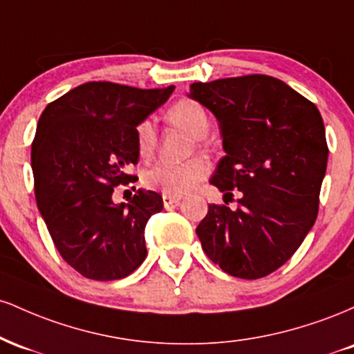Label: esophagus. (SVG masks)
I'll return each mask as SVG.
<instances>
[{"instance_id": "esophagus-1", "label": "esophagus", "mask_w": 354, "mask_h": 354, "mask_svg": "<svg viewBox=\"0 0 354 354\" xmlns=\"http://www.w3.org/2000/svg\"><path fill=\"white\" fill-rule=\"evenodd\" d=\"M181 201V196H173V194H163V203L165 208H169V206L178 205Z\"/></svg>"}]
</instances>
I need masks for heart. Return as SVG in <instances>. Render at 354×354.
I'll return each instance as SVG.
<instances>
[{"mask_svg": "<svg viewBox=\"0 0 354 354\" xmlns=\"http://www.w3.org/2000/svg\"><path fill=\"white\" fill-rule=\"evenodd\" d=\"M166 121L183 131H186L194 140H203L209 131V116L203 104L193 100H181L171 104L166 111ZM138 153L143 158L151 156L156 148V129L151 121H141L136 126ZM208 174V165L200 158L185 161L180 165L156 163L148 168L143 174V183L148 188L161 191L163 194H180L196 188Z\"/></svg>", "mask_w": 354, "mask_h": 354, "instance_id": "1", "label": "heart"}]
</instances>
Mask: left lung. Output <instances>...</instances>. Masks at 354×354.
Segmentation results:
<instances>
[{
  "mask_svg": "<svg viewBox=\"0 0 354 354\" xmlns=\"http://www.w3.org/2000/svg\"><path fill=\"white\" fill-rule=\"evenodd\" d=\"M188 96L218 120L225 156L209 183L239 208L209 205L203 250L225 273L258 279L283 266L318 214L328 145L318 108L265 75L193 83Z\"/></svg>",
  "mask_w": 354,
  "mask_h": 354,
  "instance_id": "1",
  "label": "left lung"
}]
</instances>
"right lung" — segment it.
<instances>
[{
    "instance_id": "obj_1",
    "label": "right lung",
    "mask_w": 354,
    "mask_h": 354,
    "mask_svg": "<svg viewBox=\"0 0 354 354\" xmlns=\"http://www.w3.org/2000/svg\"><path fill=\"white\" fill-rule=\"evenodd\" d=\"M173 89L91 81L39 116L31 146L36 203L56 250L84 278L121 279L145 261V226L163 198L138 189L128 203H115L113 188L135 183L126 169L140 158L136 126Z\"/></svg>"
}]
</instances>
